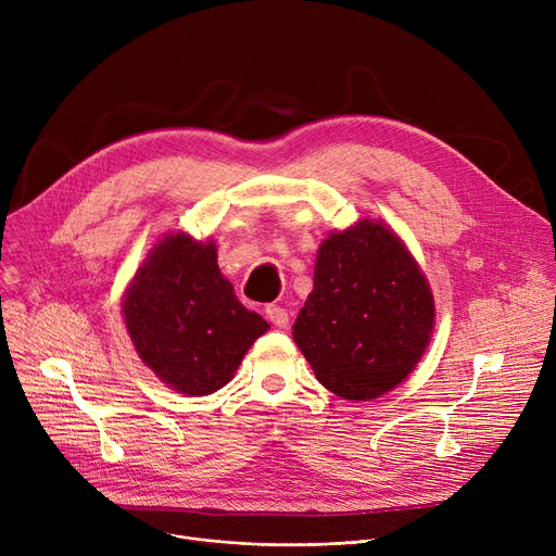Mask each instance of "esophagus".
<instances>
[{"label": "esophagus", "mask_w": 556, "mask_h": 556, "mask_svg": "<svg viewBox=\"0 0 556 556\" xmlns=\"http://www.w3.org/2000/svg\"><path fill=\"white\" fill-rule=\"evenodd\" d=\"M266 315H268L270 323H273L275 327H279V329H286L288 323H290L288 311H286L283 306H279V304H268V306H266Z\"/></svg>", "instance_id": "1"}]
</instances>
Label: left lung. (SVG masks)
<instances>
[{"mask_svg": "<svg viewBox=\"0 0 556 556\" xmlns=\"http://www.w3.org/2000/svg\"><path fill=\"white\" fill-rule=\"evenodd\" d=\"M434 300L415 256L381 220L329 233L293 338L315 378L346 401L394 390L421 361Z\"/></svg>", "mask_w": 556, "mask_h": 556, "instance_id": "8db88e82", "label": "left lung"}]
</instances>
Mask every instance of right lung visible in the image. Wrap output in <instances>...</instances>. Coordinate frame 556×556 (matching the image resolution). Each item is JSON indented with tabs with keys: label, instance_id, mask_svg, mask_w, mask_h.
Segmentation results:
<instances>
[{
	"label": "right lung",
	"instance_id": "add662e5",
	"mask_svg": "<svg viewBox=\"0 0 556 556\" xmlns=\"http://www.w3.org/2000/svg\"><path fill=\"white\" fill-rule=\"evenodd\" d=\"M124 323L139 358L187 396L227 386L270 325L248 311L220 275L216 243L178 231L162 239L124 295Z\"/></svg>",
	"mask_w": 556,
	"mask_h": 556
}]
</instances>
